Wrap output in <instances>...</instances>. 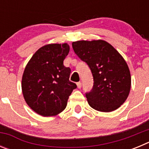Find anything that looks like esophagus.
<instances>
[{"label":"esophagus","instance_id":"esophagus-1","mask_svg":"<svg viewBox=\"0 0 149 149\" xmlns=\"http://www.w3.org/2000/svg\"><path fill=\"white\" fill-rule=\"evenodd\" d=\"M81 85H82L81 82H77V88H78V89H81Z\"/></svg>","mask_w":149,"mask_h":149}]
</instances>
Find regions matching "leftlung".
Returning a JSON list of instances; mask_svg holds the SVG:
<instances>
[{
	"instance_id": "8db88e82",
	"label": "left lung",
	"mask_w": 149,
	"mask_h": 149,
	"mask_svg": "<svg viewBox=\"0 0 149 149\" xmlns=\"http://www.w3.org/2000/svg\"><path fill=\"white\" fill-rule=\"evenodd\" d=\"M74 53L86 62L93 74L94 85L86 93L88 104L100 112H112L126 101L131 77L123 56L102 39L72 42Z\"/></svg>"
}]
</instances>
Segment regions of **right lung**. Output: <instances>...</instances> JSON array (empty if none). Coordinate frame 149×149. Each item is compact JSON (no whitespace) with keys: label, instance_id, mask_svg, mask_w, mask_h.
Wrapping results in <instances>:
<instances>
[{"label":"right lung","instance_id":"add662e5","mask_svg":"<svg viewBox=\"0 0 149 149\" xmlns=\"http://www.w3.org/2000/svg\"><path fill=\"white\" fill-rule=\"evenodd\" d=\"M69 49L67 43L45 45L36 51L24 68L22 80L24 98L39 115L48 117L60 113L77 87L69 81L70 68L63 65Z\"/></svg>","mask_w":149,"mask_h":149}]
</instances>
